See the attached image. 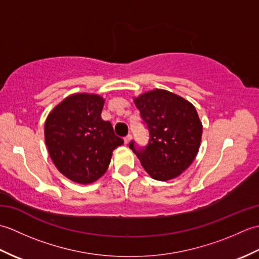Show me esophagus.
Wrapping results in <instances>:
<instances>
[{
	"instance_id": "esophagus-1",
	"label": "esophagus",
	"mask_w": 259,
	"mask_h": 259,
	"mask_svg": "<svg viewBox=\"0 0 259 259\" xmlns=\"http://www.w3.org/2000/svg\"><path fill=\"white\" fill-rule=\"evenodd\" d=\"M131 138H133V137H131V135H128V136H125L124 138H123V140H124V144L125 145H128L129 142L131 141Z\"/></svg>"
}]
</instances>
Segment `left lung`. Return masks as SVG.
I'll return each mask as SVG.
<instances>
[{
    "instance_id": "obj_1",
    "label": "left lung",
    "mask_w": 259,
    "mask_h": 259,
    "mask_svg": "<svg viewBox=\"0 0 259 259\" xmlns=\"http://www.w3.org/2000/svg\"><path fill=\"white\" fill-rule=\"evenodd\" d=\"M134 102L149 130L144 149L129 148L151 178L160 181L183 174L199 151L202 123L194 104L176 93L155 89L135 97Z\"/></svg>"
}]
</instances>
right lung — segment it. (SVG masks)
<instances>
[{"mask_svg": "<svg viewBox=\"0 0 259 259\" xmlns=\"http://www.w3.org/2000/svg\"><path fill=\"white\" fill-rule=\"evenodd\" d=\"M104 99L74 93L57 104L45 124L48 152L54 166L76 184L95 183L107 171L112 151L123 144L111 122L101 118Z\"/></svg>", "mask_w": 259, "mask_h": 259, "instance_id": "1", "label": "right lung"}]
</instances>
